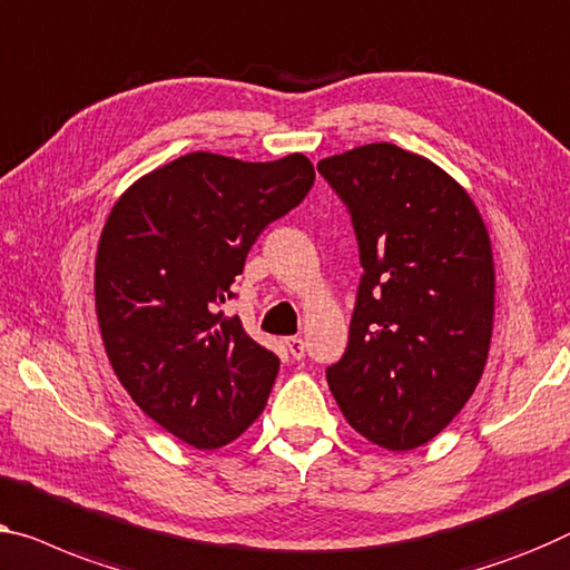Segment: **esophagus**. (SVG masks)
<instances>
[{"mask_svg":"<svg viewBox=\"0 0 570 570\" xmlns=\"http://www.w3.org/2000/svg\"><path fill=\"white\" fill-rule=\"evenodd\" d=\"M286 347H288V353L294 355V358H304V340L302 337H288Z\"/></svg>","mask_w":570,"mask_h":570,"instance_id":"obj_1","label":"esophagus"}]
</instances>
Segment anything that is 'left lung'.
I'll return each instance as SVG.
<instances>
[{
  "label": "left lung",
  "instance_id": "8db88e82",
  "mask_svg": "<svg viewBox=\"0 0 570 570\" xmlns=\"http://www.w3.org/2000/svg\"><path fill=\"white\" fill-rule=\"evenodd\" d=\"M317 171L351 209L363 266L330 392L355 432L404 453L479 386L494 333L491 237L453 176L392 142L322 158Z\"/></svg>",
  "mask_w": 570,
  "mask_h": 570
}]
</instances>
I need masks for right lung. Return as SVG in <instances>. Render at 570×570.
Segmentation results:
<instances>
[{
  "instance_id": "obj_1",
  "label": "right lung",
  "mask_w": 570,
  "mask_h": 570,
  "mask_svg": "<svg viewBox=\"0 0 570 570\" xmlns=\"http://www.w3.org/2000/svg\"><path fill=\"white\" fill-rule=\"evenodd\" d=\"M312 181L302 153L248 164L197 150L140 176L109 212L95 263L101 343L132 402L186 445L233 443L268 402L278 358L223 304L263 227Z\"/></svg>"
}]
</instances>
